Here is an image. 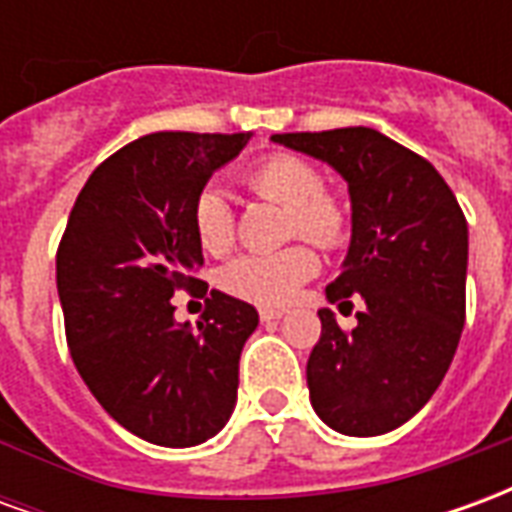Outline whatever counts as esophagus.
Returning <instances> with one entry per match:
<instances>
[{"instance_id":"1","label":"esophagus","mask_w":512,"mask_h":512,"mask_svg":"<svg viewBox=\"0 0 512 512\" xmlns=\"http://www.w3.org/2000/svg\"><path fill=\"white\" fill-rule=\"evenodd\" d=\"M285 310H274V307H260V321H279Z\"/></svg>"}]
</instances>
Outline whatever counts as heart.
<instances>
[{
	"label": "heart",
	"instance_id": "heart-1",
	"mask_svg": "<svg viewBox=\"0 0 512 512\" xmlns=\"http://www.w3.org/2000/svg\"><path fill=\"white\" fill-rule=\"evenodd\" d=\"M249 189L288 208V235H301L323 249H334L348 235L343 205L326 194V180L310 161L296 156H268L246 169ZM191 230L208 255H224L235 241V211L224 191L205 183L191 200ZM318 274V257L310 246L293 244L274 252H246L219 271V285L235 299L252 304H285Z\"/></svg>",
	"mask_w": 512,
	"mask_h": 512
}]
</instances>
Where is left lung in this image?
<instances>
[{
	"mask_svg": "<svg viewBox=\"0 0 512 512\" xmlns=\"http://www.w3.org/2000/svg\"><path fill=\"white\" fill-rule=\"evenodd\" d=\"M332 164L351 191L354 235L329 301L359 293L367 310L345 332L321 310L307 362L315 414L345 436L400 428L450 370L466 321V216L430 161L373 128L274 134Z\"/></svg>",
	"mask_w": 512,
	"mask_h": 512,
	"instance_id": "left-lung-1",
	"label": "left lung"
}]
</instances>
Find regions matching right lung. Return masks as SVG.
Here are the masks:
<instances>
[{
  "label": "right lung",
  "instance_id": "1",
  "mask_svg": "<svg viewBox=\"0 0 512 512\" xmlns=\"http://www.w3.org/2000/svg\"><path fill=\"white\" fill-rule=\"evenodd\" d=\"M249 134L158 131L98 164L57 249L65 340L106 414L139 439L194 447L230 419L252 304L211 290L200 323H175L172 296H205L191 200Z\"/></svg>",
  "mask_w": 512,
  "mask_h": 512
}]
</instances>
